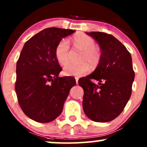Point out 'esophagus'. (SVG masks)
<instances>
[{
    "instance_id": "esophagus-1",
    "label": "esophagus",
    "mask_w": 147,
    "mask_h": 147,
    "mask_svg": "<svg viewBox=\"0 0 147 147\" xmlns=\"http://www.w3.org/2000/svg\"><path fill=\"white\" fill-rule=\"evenodd\" d=\"M75 79H76V84H78V80H79V78L78 77H75Z\"/></svg>"
}]
</instances>
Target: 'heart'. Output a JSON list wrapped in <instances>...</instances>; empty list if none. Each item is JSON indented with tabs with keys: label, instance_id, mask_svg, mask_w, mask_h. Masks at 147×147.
I'll return each instance as SVG.
<instances>
[{
	"label": "heart",
	"instance_id": "heart-1",
	"mask_svg": "<svg viewBox=\"0 0 147 147\" xmlns=\"http://www.w3.org/2000/svg\"><path fill=\"white\" fill-rule=\"evenodd\" d=\"M74 47L82 53L80 63H70L64 67L63 73L66 76H82L88 73L90 70V63L93 66L98 64L101 58L100 49L94 45V40L90 36L84 34H78L72 39ZM55 57L62 65L68 63L69 59V45L66 39H63L57 44L55 48Z\"/></svg>",
	"mask_w": 147,
	"mask_h": 147
}]
</instances>
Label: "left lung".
<instances>
[{
    "mask_svg": "<svg viewBox=\"0 0 147 147\" xmlns=\"http://www.w3.org/2000/svg\"><path fill=\"white\" fill-rule=\"evenodd\" d=\"M98 42L101 51L99 63L90 75L78 84L84 90V111L96 122H108L123 111L132 94L134 80L132 57L125 47L111 34L86 32ZM96 79L98 85L91 80Z\"/></svg>",
    "mask_w": 147,
    "mask_h": 147,
    "instance_id": "left-lung-1",
    "label": "left lung"
}]
</instances>
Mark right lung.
<instances>
[{"instance_id":"obj_1","label":"right lung","mask_w":147,"mask_h":147,"mask_svg":"<svg viewBox=\"0 0 147 147\" xmlns=\"http://www.w3.org/2000/svg\"><path fill=\"white\" fill-rule=\"evenodd\" d=\"M73 30L49 28L25 43L16 66L15 89L19 105L30 119L48 123L61 113L70 89L76 85L71 76L59 77L62 70L55 48Z\"/></svg>"}]
</instances>
